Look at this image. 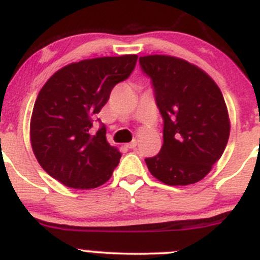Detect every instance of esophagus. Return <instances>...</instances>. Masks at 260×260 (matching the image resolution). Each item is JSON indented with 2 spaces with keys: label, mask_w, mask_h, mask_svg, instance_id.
<instances>
[{
  "label": "esophagus",
  "mask_w": 260,
  "mask_h": 260,
  "mask_svg": "<svg viewBox=\"0 0 260 260\" xmlns=\"http://www.w3.org/2000/svg\"><path fill=\"white\" fill-rule=\"evenodd\" d=\"M125 147H127L128 149H133V148H136V147H137V141H132V142L131 143H127V145H125Z\"/></svg>",
  "instance_id": "1"
}]
</instances>
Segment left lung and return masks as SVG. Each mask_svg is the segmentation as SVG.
<instances>
[{
  "instance_id": "8db88e82",
  "label": "left lung",
  "mask_w": 260,
  "mask_h": 260,
  "mask_svg": "<svg viewBox=\"0 0 260 260\" xmlns=\"http://www.w3.org/2000/svg\"><path fill=\"white\" fill-rule=\"evenodd\" d=\"M141 67L164 118V145L146 158L153 177L170 186L199 182L224 153L230 119L224 96L208 73L171 55H146Z\"/></svg>"
}]
</instances>
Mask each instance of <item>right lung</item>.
Listing matches in <instances>:
<instances>
[{
  "mask_svg": "<svg viewBox=\"0 0 260 260\" xmlns=\"http://www.w3.org/2000/svg\"><path fill=\"white\" fill-rule=\"evenodd\" d=\"M137 55L103 56L65 65L49 78L36 98L30 140L40 166L62 185L95 188L111 179L122 153L91 135V117L108 102L115 84L127 79Z\"/></svg>",
  "mask_w": 260,
  "mask_h": 260,
  "instance_id": "1",
  "label": "right lung"
}]
</instances>
